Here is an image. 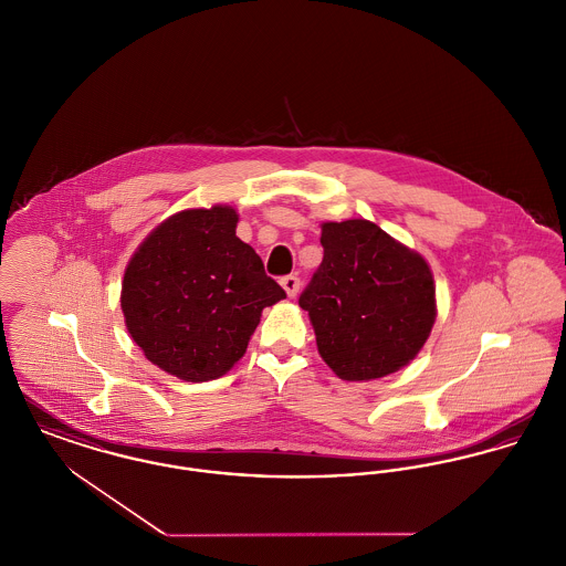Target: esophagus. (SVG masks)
I'll return each instance as SVG.
<instances>
[{
  "instance_id": "esophagus-1",
  "label": "esophagus",
  "mask_w": 566,
  "mask_h": 566,
  "mask_svg": "<svg viewBox=\"0 0 566 566\" xmlns=\"http://www.w3.org/2000/svg\"><path fill=\"white\" fill-rule=\"evenodd\" d=\"M280 284H282V289L286 291L289 297H297L301 286V280L297 275H284V277L280 280Z\"/></svg>"
}]
</instances>
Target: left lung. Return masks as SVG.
<instances>
[{
	"mask_svg": "<svg viewBox=\"0 0 566 566\" xmlns=\"http://www.w3.org/2000/svg\"><path fill=\"white\" fill-rule=\"evenodd\" d=\"M323 263L301 293L321 357L344 380H371L417 357L432 332L428 263L367 220L325 222Z\"/></svg>",
	"mask_w": 566,
	"mask_h": 566,
	"instance_id": "8db88e82",
	"label": "left lung"
}]
</instances>
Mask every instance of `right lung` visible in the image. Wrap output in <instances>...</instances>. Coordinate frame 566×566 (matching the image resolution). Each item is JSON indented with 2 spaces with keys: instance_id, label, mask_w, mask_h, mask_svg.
<instances>
[{
  "instance_id": "obj_1",
  "label": "right lung",
  "mask_w": 566,
  "mask_h": 566,
  "mask_svg": "<svg viewBox=\"0 0 566 566\" xmlns=\"http://www.w3.org/2000/svg\"><path fill=\"white\" fill-rule=\"evenodd\" d=\"M231 207L175 213L136 250L124 273L126 327L168 374L205 382L243 357L261 312L286 297L237 234Z\"/></svg>"
}]
</instances>
